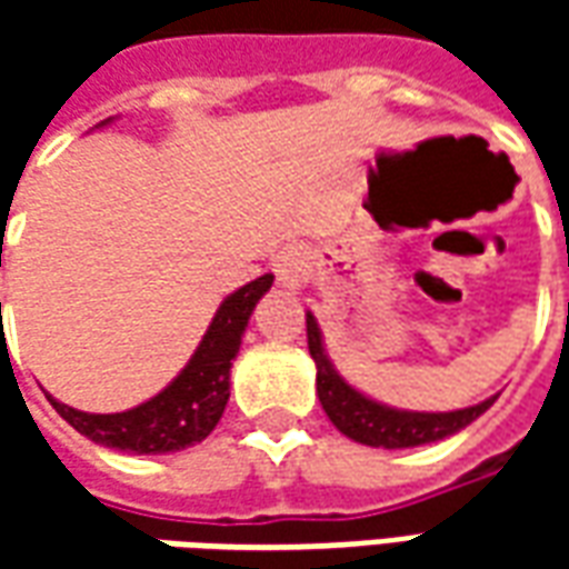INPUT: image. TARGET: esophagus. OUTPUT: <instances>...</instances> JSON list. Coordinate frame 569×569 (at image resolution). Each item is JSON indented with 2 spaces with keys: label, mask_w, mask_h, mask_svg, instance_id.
<instances>
[{
  "label": "esophagus",
  "mask_w": 569,
  "mask_h": 569,
  "mask_svg": "<svg viewBox=\"0 0 569 569\" xmlns=\"http://www.w3.org/2000/svg\"><path fill=\"white\" fill-rule=\"evenodd\" d=\"M273 273H277V283L286 289H298V286L308 280V256L301 247H283L273 256Z\"/></svg>",
  "instance_id": "34e87169"
}]
</instances>
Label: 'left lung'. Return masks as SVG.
Masks as SVG:
<instances>
[{"label":"left lung","mask_w":569,"mask_h":569,"mask_svg":"<svg viewBox=\"0 0 569 569\" xmlns=\"http://www.w3.org/2000/svg\"><path fill=\"white\" fill-rule=\"evenodd\" d=\"M308 350L317 362V396H320L322 411L329 415L335 427L345 432L347 439L371 448H418L429 441L448 439L453 432L469 427L472 420L481 418L497 396L485 402L460 411H399L375 402L369 396L353 390L350 383L335 371L332 359L326 357L322 347V332L317 326V317L308 313Z\"/></svg>","instance_id":"left-lung-1"}]
</instances>
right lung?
Returning <instances> with one entry per match:
<instances>
[{"label": "right lung", "mask_w": 569, "mask_h": 569, "mask_svg": "<svg viewBox=\"0 0 569 569\" xmlns=\"http://www.w3.org/2000/svg\"><path fill=\"white\" fill-rule=\"evenodd\" d=\"M271 283L273 277L264 273L224 298L194 357L149 402L118 415H88L57 402L54 396H48V402L81 436L116 451L170 453L198 445L222 418L231 396V362L240 350V338L247 332L252 310Z\"/></svg>", "instance_id": "obj_1"}]
</instances>
